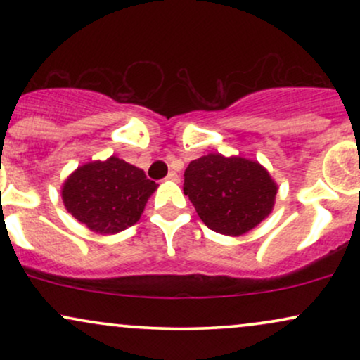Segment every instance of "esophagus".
<instances>
[{"instance_id":"34e87169","label":"esophagus","mask_w":360,"mask_h":360,"mask_svg":"<svg viewBox=\"0 0 360 360\" xmlns=\"http://www.w3.org/2000/svg\"><path fill=\"white\" fill-rule=\"evenodd\" d=\"M166 179H167V181H176V183H177V181H179V176H177L174 171H171V172H169V174H167Z\"/></svg>"}]
</instances>
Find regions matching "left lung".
<instances>
[{"label": "left lung", "mask_w": 360, "mask_h": 360, "mask_svg": "<svg viewBox=\"0 0 360 360\" xmlns=\"http://www.w3.org/2000/svg\"><path fill=\"white\" fill-rule=\"evenodd\" d=\"M184 194L213 232L238 237L274 208L278 186L259 162L240 155L208 154L184 171Z\"/></svg>", "instance_id": "8db88e82"}]
</instances>
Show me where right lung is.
<instances>
[{
  "mask_svg": "<svg viewBox=\"0 0 360 360\" xmlns=\"http://www.w3.org/2000/svg\"><path fill=\"white\" fill-rule=\"evenodd\" d=\"M155 189L142 169L111 155L77 167L62 186V201L82 225L110 235L135 225Z\"/></svg>",
  "mask_w": 360,
  "mask_h": 360,
  "instance_id": "right-lung-1",
  "label": "right lung"
}]
</instances>
